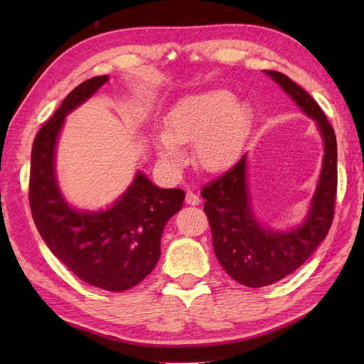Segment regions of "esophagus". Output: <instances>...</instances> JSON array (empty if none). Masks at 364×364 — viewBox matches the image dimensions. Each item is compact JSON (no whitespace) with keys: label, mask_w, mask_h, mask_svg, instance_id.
<instances>
[{"label":"esophagus","mask_w":364,"mask_h":364,"mask_svg":"<svg viewBox=\"0 0 364 364\" xmlns=\"http://www.w3.org/2000/svg\"><path fill=\"white\" fill-rule=\"evenodd\" d=\"M186 203H188V205H192V206H196V205L200 203V197L196 194V192L188 191V192H186Z\"/></svg>","instance_id":"34e87169"}]
</instances>
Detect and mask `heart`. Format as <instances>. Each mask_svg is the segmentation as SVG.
Instances as JSON below:
<instances>
[{
	"instance_id": "1",
	"label": "heart",
	"mask_w": 364,
	"mask_h": 364,
	"mask_svg": "<svg viewBox=\"0 0 364 364\" xmlns=\"http://www.w3.org/2000/svg\"><path fill=\"white\" fill-rule=\"evenodd\" d=\"M250 128L249 105L236 102L230 90L211 89L189 95L175 105L166 115L164 131L154 136V146L162 161L180 166V145L194 142L197 164L218 172L239 158Z\"/></svg>"
}]
</instances>
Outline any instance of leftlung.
<instances>
[{"mask_svg": "<svg viewBox=\"0 0 364 364\" xmlns=\"http://www.w3.org/2000/svg\"><path fill=\"white\" fill-rule=\"evenodd\" d=\"M286 94L316 122L323 137V164L310 213L291 231L262 228L255 219L247 188V154L202 189L205 214L213 233V247L220 266L237 283L261 288L292 274L326 239L335 215L338 188L336 136L314 98L288 76L266 70Z\"/></svg>", "mask_w": 364, "mask_h": 364, "instance_id": "8db88e82", "label": "left lung"}]
</instances>
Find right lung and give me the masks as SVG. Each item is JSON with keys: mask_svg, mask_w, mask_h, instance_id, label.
<instances>
[{"mask_svg": "<svg viewBox=\"0 0 364 364\" xmlns=\"http://www.w3.org/2000/svg\"><path fill=\"white\" fill-rule=\"evenodd\" d=\"M107 81L95 76L75 87L45 122L31 151L29 206L36 227L54 257L84 283L120 292L141 283L161 257L166 223L181 210L183 189H161L137 172L109 210L76 211L58 188L54 150L65 115Z\"/></svg>", "mask_w": 364, "mask_h": 364, "instance_id": "obj_1", "label": "right lung"}]
</instances>
